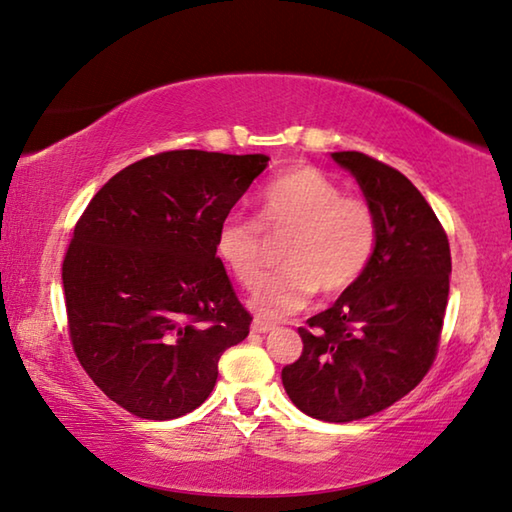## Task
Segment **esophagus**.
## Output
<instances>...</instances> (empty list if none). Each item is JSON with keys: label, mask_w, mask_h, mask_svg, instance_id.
Here are the masks:
<instances>
[{"label": "esophagus", "mask_w": 512, "mask_h": 512, "mask_svg": "<svg viewBox=\"0 0 512 512\" xmlns=\"http://www.w3.org/2000/svg\"><path fill=\"white\" fill-rule=\"evenodd\" d=\"M272 329H274V324H270V322H263V320L251 322V331H254V333H267Z\"/></svg>", "instance_id": "esophagus-1"}]
</instances>
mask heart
<instances>
[{
	"label": "heart",
	"mask_w": 512,
	"mask_h": 512,
	"mask_svg": "<svg viewBox=\"0 0 512 512\" xmlns=\"http://www.w3.org/2000/svg\"><path fill=\"white\" fill-rule=\"evenodd\" d=\"M258 222L267 231L292 229L283 247V270L267 274L249 306L265 320H283L304 308L317 290L338 295L370 265L379 224L363 197L342 188L311 165H295L274 177L254 199ZM215 254L240 286L251 288L263 270L261 226L240 215L222 220Z\"/></svg>",
	"instance_id": "obj_1"
}]
</instances>
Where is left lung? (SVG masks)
<instances>
[{
	"mask_svg": "<svg viewBox=\"0 0 512 512\" xmlns=\"http://www.w3.org/2000/svg\"><path fill=\"white\" fill-rule=\"evenodd\" d=\"M331 158L356 179L379 224L367 270L329 311L299 326V360L281 372L301 413L354 422L399 401L424 379L447 311L449 240L422 192L395 167L360 154Z\"/></svg>",
	"mask_w": 512,
	"mask_h": 512,
	"instance_id": "obj_1",
	"label": "left lung"
}]
</instances>
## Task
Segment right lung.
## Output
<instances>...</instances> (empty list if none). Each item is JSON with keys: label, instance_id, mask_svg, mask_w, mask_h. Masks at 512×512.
Here are the masks:
<instances>
[{"label": "right lung", "instance_id": "obj_1", "mask_svg": "<svg viewBox=\"0 0 512 512\" xmlns=\"http://www.w3.org/2000/svg\"><path fill=\"white\" fill-rule=\"evenodd\" d=\"M267 161L199 149L142 158L74 226L63 261L74 351L97 388L142 420L204 404L220 356L249 335L215 236Z\"/></svg>", "mask_w": 512, "mask_h": 512}]
</instances>
